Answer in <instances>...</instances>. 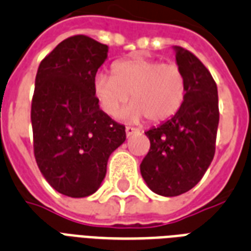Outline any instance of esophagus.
I'll use <instances>...</instances> for the list:
<instances>
[{"mask_svg": "<svg viewBox=\"0 0 251 251\" xmlns=\"http://www.w3.org/2000/svg\"><path fill=\"white\" fill-rule=\"evenodd\" d=\"M125 131H126V137H130V135H133L134 133H137L138 130L134 129V127H131V126H126Z\"/></svg>", "mask_w": 251, "mask_h": 251, "instance_id": "34e87169", "label": "esophagus"}]
</instances>
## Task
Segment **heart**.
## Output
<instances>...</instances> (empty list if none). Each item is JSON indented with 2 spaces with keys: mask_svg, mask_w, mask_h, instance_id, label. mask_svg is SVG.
Instances as JSON below:
<instances>
[{
  "mask_svg": "<svg viewBox=\"0 0 251 251\" xmlns=\"http://www.w3.org/2000/svg\"><path fill=\"white\" fill-rule=\"evenodd\" d=\"M95 95L109 116H116L129 101L122 117L139 121L146 117L152 124L172 118L183 106L187 83L183 71L175 64L145 57H130L113 64L112 75L97 74Z\"/></svg>",
  "mask_w": 251,
  "mask_h": 251,
  "instance_id": "1",
  "label": "heart"
}]
</instances>
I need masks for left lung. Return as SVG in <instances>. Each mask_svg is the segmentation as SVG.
<instances>
[{
	"label": "left lung",
	"mask_w": 251,
	"mask_h": 251,
	"mask_svg": "<svg viewBox=\"0 0 251 251\" xmlns=\"http://www.w3.org/2000/svg\"><path fill=\"white\" fill-rule=\"evenodd\" d=\"M187 83L180 110L147 130L150 150L141 163L147 187L160 196H179L201 180L213 160L219 127V93L210 72L194 53L175 46Z\"/></svg>",
	"instance_id": "8db88e82"
}]
</instances>
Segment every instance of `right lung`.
Wrapping results in <instances>:
<instances>
[{"instance_id": "1", "label": "right lung", "mask_w": 251, "mask_h": 251, "mask_svg": "<svg viewBox=\"0 0 251 251\" xmlns=\"http://www.w3.org/2000/svg\"><path fill=\"white\" fill-rule=\"evenodd\" d=\"M108 46L85 35L67 38L39 64L31 102L34 155L59 194L85 198L100 188L125 126L102 112L93 80Z\"/></svg>"}]
</instances>
